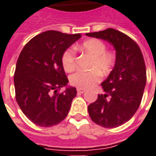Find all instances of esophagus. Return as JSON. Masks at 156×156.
I'll return each instance as SVG.
<instances>
[{
	"label": "esophagus",
	"instance_id": "obj_1",
	"mask_svg": "<svg viewBox=\"0 0 156 156\" xmlns=\"http://www.w3.org/2000/svg\"><path fill=\"white\" fill-rule=\"evenodd\" d=\"M77 91H78V93H79V94H83V93H84V92H85V90H84V89H77Z\"/></svg>",
	"mask_w": 156,
	"mask_h": 156
}]
</instances>
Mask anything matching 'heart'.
Here are the masks:
<instances>
[{
  "instance_id": "1",
  "label": "heart",
  "mask_w": 156,
  "mask_h": 156,
  "mask_svg": "<svg viewBox=\"0 0 156 156\" xmlns=\"http://www.w3.org/2000/svg\"><path fill=\"white\" fill-rule=\"evenodd\" d=\"M80 49L88 52L93 56L89 72H77L70 76L72 85L78 89H89L93 87L101 80V72L102 74H107L113 69L116 63V55L112 51H106V45L98 39H90L84 41ZM75 51L73 48L67 49L62 56V63L64 70L72 72L75 68Z\"/></svg>"
}]
</instances>
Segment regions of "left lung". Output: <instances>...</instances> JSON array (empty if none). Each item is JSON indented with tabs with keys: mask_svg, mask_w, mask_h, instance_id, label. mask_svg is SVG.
Here are the masks:
<instances>
[{
	"mask_svg": "<svg viewBox=\"0 0 156 156\" xmlns=\"http://www.w3.org/2000/svg\"><path fill=\"white\" fill-rule=\"evenodd\" d=\"M87 36L105 40L116 51V63L101 83L105 94L88 106L94 122L107 128L119 127L131 119L139 109L146 84V68L136 42L114 29L88 33Z\"/></svg>",
	"mask_w": 156,
	"mask_h": 156,
	"instance_id": "1",
	"label": "left lung"
}]
</instances>
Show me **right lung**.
Wrapping results in <instances>:
<instances>
[{"label": "right lung", "instance_id": "right-lung-1", "mask_svg": "<svg viewBox=\"0 0 156 156\" xmlns=\"http://www.w3.org/2000/svg\"><path fill=\"white\" fill-rule=\"evenodd\" d=\"M81 38L49 30L29 40L17 59L14 73L16 101L33 123L49 127L66 118L77 89L67 85L62 56ZM65 86L62 93L58 89Z\"/></svg>", "mask_w": 156, "mask_h": 156}]
</instances>
